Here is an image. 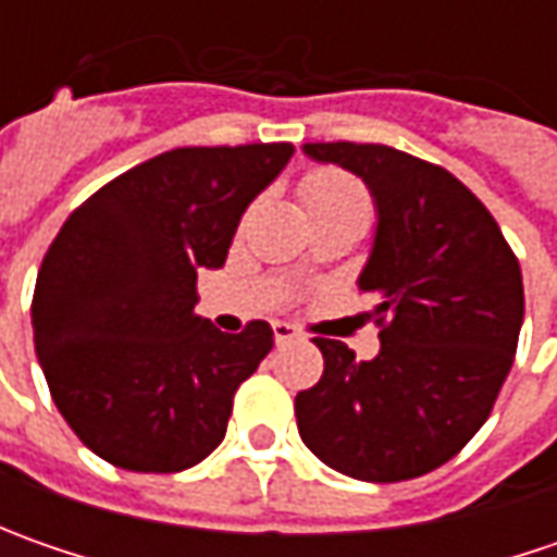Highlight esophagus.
Listing matches in <instances>:
<instances>
[{"label":"esophagus","instance_id":"obj_1","mask_svg":"<svg viewBox=\"0 0 557 557\" xmlns=\"http://www.w3.org/2000/svg\"><path fill=\"white\" fill-rule=\"evenodd\" d=\"M272 334H275V344H290V341L300 337V332H297L294 325H288V322H275V325H272Z\"/></svg>","mask_w":557,"mask_h":557}]
</instances>
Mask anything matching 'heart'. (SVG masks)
Returning <instances> with one entry per match:
<instances>
[{
    "instance_id": "obj_1",
    "label": "heart",
    "mask_w": 557,
    "mask_h": 557,
    "mask_svg": "<svg viewBox=\"0 0 557 557\" xmlns=\"http://www.w3.org/2000/svg\"><path fill=\"white\" fill-rule=\"evenodd\" d=\"M304 198H307L312 220H322V216H362L366 220L369 216V195L362 183L334 166L312 170L304 180Z\"/></svg>"
}]
</instances>
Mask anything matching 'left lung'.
Segmentation results:
<instances>
[{"label":"left lung","instance_id":"left-lung-1","mask_svg":"<svg viewBox=\"0 0 557 557\" xmlns=\"http://www.w3.org/2000/svg\"><path fill=\"white\" fill-rule=\"evenodd\" d=\"M356 173L377 228L359 290L381 350L356 359L315 337L325 372L294 399L297 431L329 468L369 483L421 478L481 431L511 372L524 322L518 257L493 213L449 170L391 145L307 141Z\"/></svg>","mask_w":557,"mask_h":557}]
</instances>
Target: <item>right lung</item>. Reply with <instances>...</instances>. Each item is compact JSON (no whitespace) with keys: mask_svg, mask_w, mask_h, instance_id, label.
<instances>
[{"mask_svg":"<svg viewBox=\"0 0 557 557\" xmlns=\"http://www.w3.org/2000/svg\"><path fill=\"white\" fill-rule=\"evenodd\" d=\"M290 154V141L173 148L101 185L54 235L33 290V344L58 412L96 456L173 474L223 443L272 329H213L195 312V285L223 267L247 203Z\"/></svg>","mask_w":557,"mask_h":557,"instance_id":"right-lung-1","label":"right lung"}]
</instances>
